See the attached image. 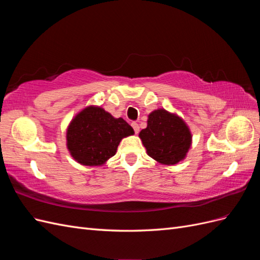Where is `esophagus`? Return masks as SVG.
<instances>
[{
	"label": "esophagus",
	"instance_id": "obj_1",
	"mask_svg": "<svg viewBox=\"0 0 260 260\" xmlns=\"http://www.w3.org/2000/svg\"><path fill=\"white\" fill-rule=\"evenodd\" d=\"M131 125H132V128H133V130H135V132H136V135H138V133H139V131H140V127H139V124H138L137 122H132V123H131Z\"/></svg>",
	"mask_w": 260,
	"mask_h": 260
}]
</instances>
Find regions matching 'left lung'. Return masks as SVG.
Returning a JSON list of instances; mask_svg holds the SVG:
<instances>
[{"label": "left lung", "instance_id": "left-lung-1", "mask_svg": "<svg viewBox=\"0 0 260 260\" xmlns=\"http://www.w3.org/2000/svg\"><path fill=\"white\" fill-rule=\"evenodd\" d=\"M139 137L148 156L162 165L183 160L192 143L191 131L183 119L164 108L148 115L147 127Z\"/></svg>", "mask_w": 260, "mask_h": 260}]
</instances>
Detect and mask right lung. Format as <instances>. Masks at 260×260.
<instances>
[{
  "instance_id": "add662e5",
  "label": "right lung",
  "mask_w": 260,
  "mask_h": 260,
  "mask_svg": "<svg viewBox=\"0 0 260 260\" xmlns=\"http://www.w3.org/2000/svg\"><path fill=\"white\" fill-rule=\"evenodd\" d=\"M131 125L114 118L102 107L89 106L78 114L67 129V148L84 166H102L117 151L120 141L132 136Z\"/></svg>"
}]
</instances>
